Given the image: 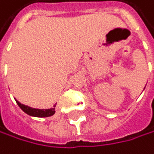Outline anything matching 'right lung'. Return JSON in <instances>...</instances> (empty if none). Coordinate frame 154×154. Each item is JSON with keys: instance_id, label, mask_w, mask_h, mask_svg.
<instances>
[{"instance_id": "add662e5", "label": "right lung", "mask_w": 154, "mask_h": 154, "mask_svg": "<svg viewBox=\"0 0 154 154\" xmlns=\"http://www.w3.org/2000/svg\"><path fill=\"white\" fill-rule=\"evenodd\" d=\"M15 100H16V102L19 105L20 108L30 116H34V117H49V116H52L53 115H55V112H56V110H55L56 104L54 105L53 108H50V109H37V108H32V107H29V106L24 105V104H21L20 101H18L17 99H15Z\"/></svg>"}]
</instances>
